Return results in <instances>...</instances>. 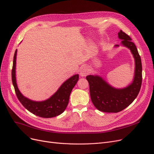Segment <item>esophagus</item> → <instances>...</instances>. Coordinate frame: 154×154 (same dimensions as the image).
Wrapping results in <instances>:
<instances>
[{
  "label": "esophagus",
  "instance_id": "1",
  "mask_svg": "<svg viewBox=\"0 0 154 154\" xmlns=\"http://www.w3.org/2000/svg\"><path fill=\"white\" fill-rule=\"evenodd\" d=\"M88 71V69L86 67H85V66L82 67L80 68V76H85L86 74H87Z\"/></svg>",
  "mask_w": 154,
  "mask_h": 154
}]
</instances>
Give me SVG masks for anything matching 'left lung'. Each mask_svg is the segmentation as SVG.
I'll return each mask as SVG.
<instances>
[{
  "label": "left lung",
  "instance_id": "1",
  "mask_svg": "<svg viewBox=\"0 0 154 154\" xmlns=\"http://www.w3.org/2000/svg\"><path fill=\"white\" fill-rule=\"evenodd\" d=\"M122 44L128 48L135 59V73L131 84L123 88L110 85L101 77L88 75L86 79L89 84L91 101L96 108L105 112H118L127 108L136 98L142 83V64L136 45L130 37L121 30L118 32ZM116 45L115 47H118Z\"/></svg>",
  "mask_w": 154,
  "mask_h": 154
}]
</instances>
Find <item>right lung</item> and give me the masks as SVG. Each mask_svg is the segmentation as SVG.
<instances>
[{
	"label": "right lung",
	"instance_id": "1",
	"mask_svg": "<svg viewBox=\"0 0 154 154\" xmlns=\"http://www.w3.org/2000/svg\"><path fill=\"white\" fill-rule=\"evenodd\" d=\"M17 52V50L15 51L13 57L11 78L16 95L22 105L30 112L44 118L56 117L63 113L68 105L72 88L78 81V74H75L67 80L49 99L42 101H32L21 94L17 85L15 76Z\"/></svg>",
	"mask_w": 154,
	"mask_h": 154
}]
</instances>
